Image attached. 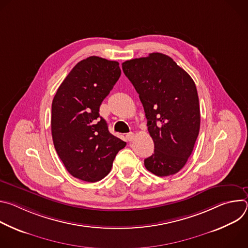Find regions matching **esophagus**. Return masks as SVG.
Masks as SVG:
<instances>
[{"mask_svg": "<svg viewBox=\"0 0 248 248\" xmlns=\"http://www.w3.org/2000/svg\"><path fill=\"white\" fill-rule=\"evenodd\" d=\"M126 138L128 141H132L134 139V133L133 132H129L126 134Z\"/></svg>", "mask_w": 248, "mask_h": 248, "instance_id": "esophagus-1", "label": "esophagus"}]
</instances>
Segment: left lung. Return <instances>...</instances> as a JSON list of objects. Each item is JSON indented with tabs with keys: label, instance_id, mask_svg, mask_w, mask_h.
<instances>
[{
	"label": "left lung",
	"instance_id": "1",
	"mask_svg": "<svg viewBox=\"0 0 248 248\" xmlns=\"http://www.w3.org/2000/svg\"><path fill=\"white\" fill-rule=\"evenodd\" d=\"M143 105L154 154L145 168L158 176L180 171L192 153L200 128L197 89L190 76L161 53L122 63Z\"/></svg>",
	"mask_w": 248,
	"mask_h": 248
}]
</instances>
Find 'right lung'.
I'll list each match as a JSON object with an SVG mask.
<instances>
[{"label": "right lung", "mask_w": 248, "mask_h": 248, "mask_svg": "<svg viewBox=\"0 0 248 248\" xmlns=\"http://www.w3.org/2000/svg\"><path fill=\"white\" fill-rule=\"evenodd\" d=\"M121 77L116 61L96 56L80 61L62 82L52 102L55 149L67 171L88 183L101 181L126 143L110 133L100 105Z\"/></svg>", "instance_id": "1"}]
</instances>
